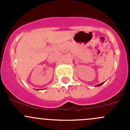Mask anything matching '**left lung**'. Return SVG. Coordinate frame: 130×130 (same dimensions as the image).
Masks as SVG:
<instances>
[{"label":"left lung","mask_w":130,"mask_h":130,"mask_svg":"<svg viewBox=\"0 0 130 130\" xmlns=\"http://www.w3.org/2000/svg\"><path fill=\"white\" fill-rule=\"evenodd\" d=\"M103 84V83L99 84H98V85H96V86H96V87H98V86H101V85Z\"/></svg>","instance_id":"8db88e82"}]
</instances>
